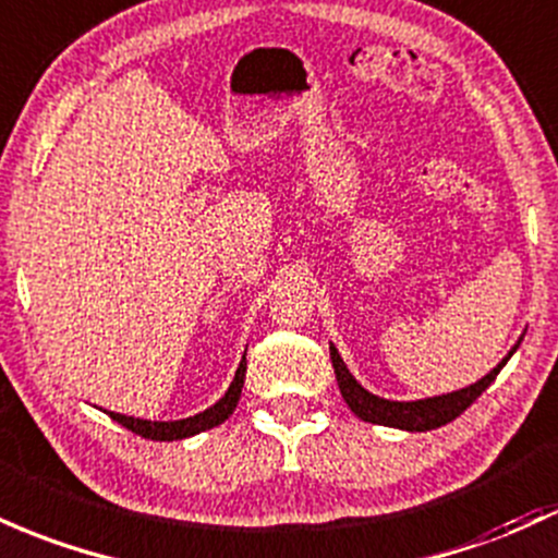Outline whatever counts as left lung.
Masks as SVG:
<instances>
[{
  "instance_id": "8db88e82",
  "label": "left lung",
  "mask_w": 558,
  "mask_h": 558,
  "mask_svg": "<svg viewBox=\"0 0 558 558\" xmlns=\"http://www.w3.org/2000/svg\"><path fill=\"white\" fill-rule=\"evenodd\" d=\"M519 344H522V336H519L517 344L511 347V352L495 365L487 376H482L476 384H469V387L448 391V395H437V397H424V400H387V397L373 395L352 376L347 368V363L341 360L339 349L336 344H330V363H333L336 371V381H339L341 397L352 413L357 415L360 421H368V424H378V426H391V428H402V432H432V428H439L445 424H450L452 418L466 410L476 397L485 391L489 384L495 381L504 365L511 360V354L517 352Z\"/></svg>"
}]
</instances>
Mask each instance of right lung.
I'll list each match as a JSON object with an SVG mask.
<instances>
[{
    "mask_svg": "<svg viewBox=\"0 0 558 558\" xmlns=\"http://www.w3.org/2000/svg\"><path fill=\"white\" fill-rule=\"evenodd\" d=\"M243 378H246V354L238 363L235 376H232L228 391L214 402L211 408H206L204 413H195L190 418H180V421H148V418H134V415H124V413H113V410H106L110 418L116 424H121L130 432L140 434L145 439H156V442H171V439H187L193 434L206 432V428H214L230 418L232 410H235L238 400H241V389H243Z\"/></svg>",
    "mask_w": 558,
    "mask_h": 558,
    "instance_id": "add662e5",
    "label": "right lung"
}]
</instances>
